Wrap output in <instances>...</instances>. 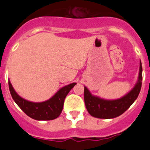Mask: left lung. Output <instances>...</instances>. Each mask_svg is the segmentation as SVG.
Wrapping results in <instances>:
<instances>
[{"label":"left lung","instance_id":"left-lung-1","mask_svg":"<svg viewBox=\"0 0 150 150\" xmlns=\"http://www.w3.org/2000/svg\"><path fill=\"white\" fill-rule=\"evenodd\" d=\"M143 69L141 61L139 62V70L138 79L134 87L127 94L120 98L107 100L94 95L85 86L84 98L87 110L94 117L100 119H111L124 114L131 106L139 95L142 86Z\"/></svg>","mask_w":150,"mask_h":150}]
</instances>
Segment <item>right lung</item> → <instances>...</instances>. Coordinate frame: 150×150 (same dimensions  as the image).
I'll return each mask as SVG.
<instances>
[{"mask_svg": "<svg viewBox=\"0 0 150 150\" xmlns=\"http://www.w3.org/2000/svg\"><path fill=\"white\" fill-rule=\"evenodd\" d=\"M8 85L13 100L26 115L36 120H51L61 114L65 97L76 83H71L62 87L49 100L42 102H32L23 98L15 91L10 80Z\"/></svg>", "mask_w": 150, "mask_h": 150, "instance_id": "right-lung-1", "label": "right lung"}]
</instances>
